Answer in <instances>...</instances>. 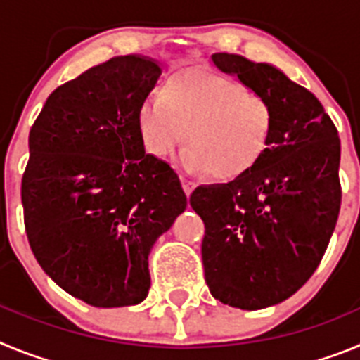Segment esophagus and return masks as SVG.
<instances>
[{"mask_svg":"<svg viewBox=\"0 0 360 360\" xmlns=\"http://www.w3.org/2000/svg\"><path fill=\"white\" fill-rule=\"evenodd\" d=\"M180 180H182V187H184V191H186V195L189 196L191 193L195 191L196 184L193 182V180H189V178H187V176H180Z\"/></svg>","mask_w":360,"mask_h":360,"instance_id":"34e87169","label":"esophagus"}]
</instances>
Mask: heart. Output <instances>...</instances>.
Listing matches in <instances>:
<instances>
[{"label":"heart","instance_id":"obj_1","mask_svg":"<svg viewBox=\"0 0 360 360\" xmlns=\"http://www.w3.org/2000/svg\"><path fill=\"white\" fill-rule=\"evenodd\" d=\"M142 144L157 158L173 157L182 142L191 173L234 180L259 164L274 135V108L234 79L203 70L171 75L136 111Z\"/></svg>","mask_w":360,"mask_h":360}]
</instances>
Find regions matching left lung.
Instances as JSON below:
<instances>
[{"label": "left lung", "instance_id": "1", "mask_svg": "<svg viewBox=\"0 0 360 360\" xmlns=\"http://www.w3.org/2000/svg\"><path fill=\"white\" fill-rule=\"evenodd\" d=\"M212 63L274 108L265 157L229 184L200 186L202 259L212 297L241 310L272 307L316 272L341 209V141L316 95L269 63L212 53Z\"/></svg>", "mask_w": 360, "mask_h": 360}]
</instances>
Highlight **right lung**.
Wrapping results in <instances>:
<instances>
[{"label":"right lung","instance_id":"add662e5","mask_svg":"<svg viewBox=\"0 0 360 360\" xmlns=\"http://www.w3.org/2000/svg\"><path fill=\"white\" fill-rule=\"evenodd\" d=\"M162 68L119 56L59 86L28 135V243L65 292L98 308L142 303L148 257L187 207L180 178L146 153L136 111Z\"/></svg>","mask_w":360,"mask_h":360}]
</instances>
